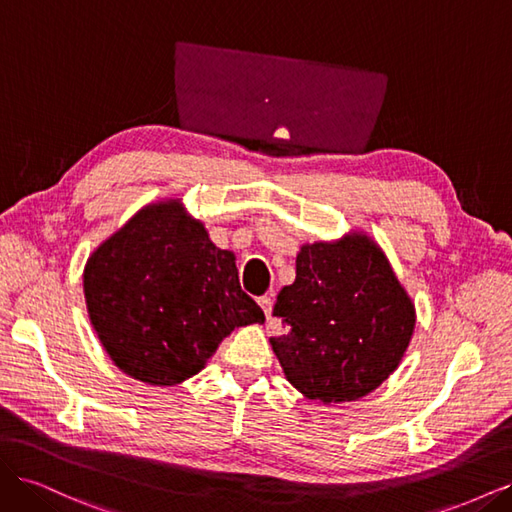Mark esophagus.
I'll return each mask as SVG.
<instances>
[{
	"instance_id": "34e87169",
	"label": "esophagus",
	"mask_w": 512,
	"mask_h": 512,
	"mask_svg": "<svg viewBox=\"0 0 512 512\" xmlns=\"http://www.w3.org/2000/svg\"><path fill=\"white\" fill-rule=\"evenodd\" d=\"M258 305L262 307V312H265V316L271 318V309H273V297H271V294H265V297H260Z\"/></svg>"
}]
</instances>
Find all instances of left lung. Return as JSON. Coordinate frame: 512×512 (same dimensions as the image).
<instances>
[{
  "mask_svg": "<svg viewBox=\"0 0 512 512\" xmlns=\"http://www.w3.org/2000/svg\"><path fill=\"white\" fill-rule=\"evenodd\" d=\"M284 324L271 346L307 399L339 404L389 378L414 331V305L380 247L365 235L303 245L297 277L277 294Z\"/></svg>",
  "mask_w": 512,
  "mask_h": 512,
  "instance_id": "left-lung-1",
  "label": "left lung"
}]
</instances>
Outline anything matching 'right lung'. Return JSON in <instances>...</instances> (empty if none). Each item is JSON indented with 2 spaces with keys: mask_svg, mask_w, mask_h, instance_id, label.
Wrapping results in <instances>:
<instances>
[{
  "mask_svg": "<svg viewBox=\"0 0 512 512\" xmlns=\"http://www.w3.org/2000/svg\"><path fill=\"white\" fill-rule=\"evenodd\" d=\"M89 320L128 376L170 386L205 367L222 339L265 314L241 290L235 254L215 247L179 200L149 205L89 256Z\"/></svg>",
  "mask_w": 512,
  "mask_h": 512,
  "instance_id": "add662e5",
  "label": "right lung"
}]
</instances>
